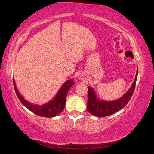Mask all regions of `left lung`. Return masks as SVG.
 I'll return each instance as SVG.
<instances>
[{
	"instance_id": "1",
	"label": "left lung",
	"mask_w": 154,
	"mask_h": 154,
	"mask_svg": "<svg viewBox=\"0 0 154 154\" xmlns=\"http://www.w3.org/2000/svg\"><path fill=\"white\" fill-rule=\"evenodd\" d=\"M137 74L138 67L136 71L135 80L132 84L131 87L122 97L115 101H106L100 100L97 98L96 93L92 89V88L88 87V96L87 106V109L88 112L93 116H97V117H105V116L113 114L116 112L123 109L132 96L135 87H136Z\"/></svg>"
}]
</instances>
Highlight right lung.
I'll use <instances>...</instances> for the list:
<instances>
[{
    "label": "right lung",
    "instance_id": "add662e5",
    "mask_svg": "<svg viewBox=\"0 0 154 154\" xmlns=\"http://www.w3.org/2000/svg\"><path fill=\"white\" fill-rule=\"evenodd\" d=\"M73 84H74L73 79L66 81L63 83L62 87L58 91L57 95L55 96L52 100L49 101L48 103L44 104L42 105H36L29 103V101L26 100L21 96L20 92L17 90L15 82L13 79V85L14 87H15L17 96L22 105L35 114L42 116V117L46 118H53L62 112L65 108V105H66L67 92Z\"/></svg>",
    "mask_w": 154,
    "mask_h": 154
}]
</instances>
